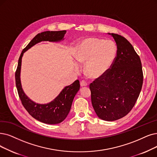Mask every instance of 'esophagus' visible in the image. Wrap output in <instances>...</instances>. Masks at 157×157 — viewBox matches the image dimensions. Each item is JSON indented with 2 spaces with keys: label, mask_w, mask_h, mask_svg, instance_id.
<instances>
[{
  "label": "esophagus",
  "mask_w": 157,
  "mask_h": 157,
  "mask_svg": "<svg viewBox=\"0 0 157 157\" xmlns=\"http://www.w3.org/2000/svg\"><path fill=\"white\" fill-rule=\"evenodd\" d=\"M80 86L82 87H84V86H87V83L86 82L85 80H82L80 82Z\"/></svg>",
  "instance_id": "esophagus-1"
}]
</instances>
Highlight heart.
<instances>
[{"label": "heart", "mask_w": 157, "mask_h": 157, "mask_svg": "<svg viewBox=\"0 0 157 157\" xmlns=\"http://www.w3.org/2000/svg\"><path fill=\"white\" fill-rule=\"evenodd\" d=\"M117 53L114 42L89 37L77 46L75 58L80 63H86L84 70L87 75L96 78L102 76L111 67Z\"/></svg>", "instance_id": "1"}]
</instances>
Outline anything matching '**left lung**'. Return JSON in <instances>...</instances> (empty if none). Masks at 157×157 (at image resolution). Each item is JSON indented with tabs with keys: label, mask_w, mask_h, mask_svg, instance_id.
Listing matches in <instances>:
<instances>
[{
	"label": "left lung",
	"mask_w": 157,
	"mask_h": 157,
	"mask_svg": "<svg viewBox=\"0 0 157 157\" xmlns=\"http://www.w3.org/2000/svg\"><path fill=\"white\" fill-rule=\"evenodd\" d=\"M115 40L117 53L113 64L90 85L92 105L97 116L114 121L128 115L139 98L143 84L141 60L124 36L109 33Z\"/></svg>",
	"instance_id": "8db88e82"
}]
</instances>
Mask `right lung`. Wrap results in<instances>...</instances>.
<instances>
[{
	"mask_svg": "<svg viewBox=\"0 0 157 157\" xmlns=\"http://www.w3.org/2000/svg\"><path fill=\"white\" fill-rule=\"evenodd\" d=\"M66 30L58 31H44L37 34L25 48L18 59V66L15 72V83L18 96L21 102L29 113L36 120L48 124H56L62 122L67 117L71 107L73 98L80 89V82L75 80L71 84L65 87L53 101L46 104H40L30 100L24 93L21 82V68L22 57L24 53L28 49L41 41L59 42L63 40Z\"/></svg>",
	"mask_w": 157,
	"mask_h": 157,
	"instance_id": "1",
	"label": "right lung"
}]
</instances>
